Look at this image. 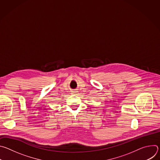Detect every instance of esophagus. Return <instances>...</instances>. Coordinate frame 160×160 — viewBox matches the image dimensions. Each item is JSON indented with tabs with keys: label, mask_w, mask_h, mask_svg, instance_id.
<instances>
[{
	"label": "esophagus",
	"mask_w": 160,
	"mask_h": 160,
	"mask_svg": "<svg viewBox=\"0 0 160 160\" xmlns=\"http://www.w3.org/2000/svg\"><path fill=\"white\" fill-rule=\"evenodd\" d=\"M78 93L77 91H72V94H77Z\"/></svg>",
	"instance_id": "esophagus-1"
}]
</instances>
